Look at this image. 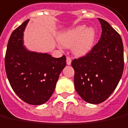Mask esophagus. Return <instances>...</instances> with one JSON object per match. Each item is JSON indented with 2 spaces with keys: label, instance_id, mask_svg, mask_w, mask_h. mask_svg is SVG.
<instances>
[{
  "label": "esophagus",
  "instance_id": "obj_1",
  "mask_svg": "<svg viewBox=\"0 0 128 128\" xmlns=\"http://www.w3.org/2000/svg\"><path fill=\"white\" fill-rule=\"evenodd\" d=\"M71 62H72L71 58H70V57H67V58H66V62H67V65H68V66L71 65Z\"/></svg>",
  "mask_w": 128,
  "mask_h": 128
}]
</instances>
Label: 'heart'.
I'll return each instance as SVG.
<instances>
[{"label": "heart", "instance_id": "1", "mask_svg": "<svg viewBox=\"0 0 128 128\" xmlns=\"http://www.w3.org/2000/svg\"><path fill=\"white\" fill-rule=\"evenodd\" d=\"M96 36V31L92 28L79 25L60 33L58 40L65 47H72L76 56H83L92 50Z\"/></svg>", "mask_w": 128, "mask_h": 128}]
</instances>
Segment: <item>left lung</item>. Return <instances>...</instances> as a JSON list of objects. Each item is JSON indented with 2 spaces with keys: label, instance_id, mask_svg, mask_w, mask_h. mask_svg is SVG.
Here are the masks:
<instances>
[{
  "label": "left lung",
  "instance_id": "1",
  "mask_svg": "<svg viewBox=\"0 0 128 128\" xmlns=\"http://www.w3.org/2000/svg\"><path fill=\"white\" fill-rule=\"evenodd\" d=\"M98 20L102 35L98 44L86 56L72 61L76 91L94 104L105 101L114 91L124 68L122 39L108 22Z\"/></svg>",
  "mask_w": 128,
  "mask_h": 128
}]
</instances>
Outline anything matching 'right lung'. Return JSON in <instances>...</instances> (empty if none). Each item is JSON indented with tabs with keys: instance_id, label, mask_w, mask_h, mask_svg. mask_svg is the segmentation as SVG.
I'll list each match as a JSON object with an SVG mask.
<instances>
[{
	"instance_id": "obj_1",
	"label": "right lung",
	"mask_w": 128,
	"mask_h": 128,
	"mask_svg": "<svg viewBox=\"0 0 128 128\" xmlns=\"http://www.w3.org/2000/svg\"><path fill=\"white\" fill-rule=\"evenodd\" d=\"M29 19L13 32L5 54L7 76L19 98L32 105L46 102L52 96L66 58H54L47 53L31 52L24 45V32Z\"/></svg>"
}]
</instances>
